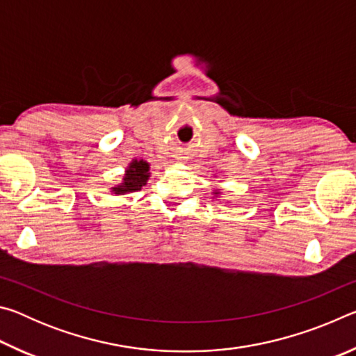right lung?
I'll return each mask as SVG.
<instances>
[{
	"instance_id": "obj_1",
	"label": "right lung",
	"mask_w": 356,
	"mask_h": 356,
	"mask_svg": "<svg viewBox=\"0 0 356 356\" xmlns=\"http://www.w3.org/2000/svg\"><path fill=\"white\" fill-rule=\"evenodd\" d=\"M149 177V165L146 161H134L130 165L127 174L124 177V184L119 185L118 188H114L116 195H122L127 191H136L141 190L143 185H146Z\"/></svg>"
}]
</instances>
